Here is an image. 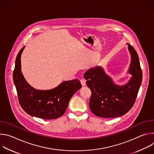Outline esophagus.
<instances>
[{"label": "esophagus", "mask_w": 154, "mask_h": 154, "mask_svg": "<svg viewBox=\"0 0 154 154\" xmlns=\"http://www.w3.org/2000/svg\"><path fill=\"white\" fill-rule=\"evenodd\" d=\"M80 82L82 86H85L86 85V80L84 79H80Z\"/></svg>", "instance_id": "1"}]
</instances>
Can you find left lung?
Instances as JSON below:
<instances>
[{
	"label": "left lung",
	"instance_id": "8db88e82",
	"mask_svg": "<svg viewBox=\"0 0 154 154\" xmlns=\"http://www.w3.org/2000/svg\"><path fill=\"white\" fill-rule=\"evenodd\" d=\"M130 63L127 73L131 76L125 84H116L100 66L91 68L84 74L86 83L91 91L89 106L92 113L99 117L111 118L121 116L133 106L141 85L143 73L138 55L127 43Z\"/></svg>",
	"mask_w": 154,
	"mask_h": 154
}]
</instances>
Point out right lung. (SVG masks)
<instances>
[{
	"label": "right lung",
	"instance_id": "1",
	"mask_svg": "<svg viewBox=\"0 0 154 154\" xmlns=\"http://www.w3.org/2000/svg\"><path fill=\"white\" fill-rule=\"evenodd\" d=\"M24 46L18 53L13 77L19 102L29 115L45 119L61 117L67 109L71 97L82 88L78 79L64 81L54 88L42 90L32 86L26 80L21 69L20 57Z\"/></svg>",
	"mask_w": 154,
	"mask_h": 154
}]
</instances>
